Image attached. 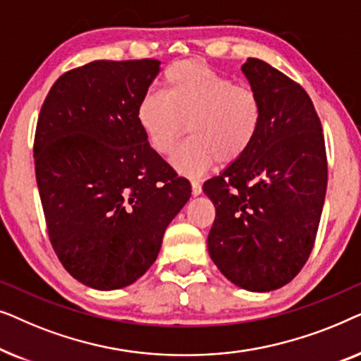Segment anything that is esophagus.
<instances>
[{"label": "esophagus", "mask_w": 361, "mask_h": 361, "mask_svg": "<svg viewBox=\"0 0 361 361\" xmlns=\"http://www.w3.org/2000/svg\"><path fill=\"white\" fill-rule=\"evenodd\" d=\"M190 185H192V195L197 197V195L202 194V185H200L199 180H192Z\"/></svg>", "instance_id": "obj_1"}]
</instances>
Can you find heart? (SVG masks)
I'll return each mask as SVG.
<instances>
[{"instance_id":"1","label":"heart","mask_w":361,"mask_h":361,"mask_svg":"<svg viewBox=\"0 0 361 361\" xmlns=\"http://www.w3.org/2000/svg\"><path fill=\"white\" fill-rule=\"evenodd\" d=\"M161 93L147 92L136 106V121L157 154L172 156L184 176H200L219 161L233 164L255 145L263 125V105L253 88L197 61L171 63L162 73Z\"/></svg>"}]
</instances>
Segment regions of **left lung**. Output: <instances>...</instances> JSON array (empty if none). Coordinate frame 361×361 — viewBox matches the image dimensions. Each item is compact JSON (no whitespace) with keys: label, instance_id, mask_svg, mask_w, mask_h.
<instances>
[{"label":"left lung","instance_id":"8db88e82","mask_svg":"<svg viewBox=\"0 0 361 361\" xmlns=\"http://www.w3.org/2000/svg\"><path fill=\"white\" fill-rule=\"evenodd\" d=\"M263 105L251 149L204 184L215 205L207 246L226 279L251 293L293 281L314 248L327 156L314 103L299 83L259 59L241 66Z\"/></svg>","mask_w":361,"mask_h":361}]
</instances>
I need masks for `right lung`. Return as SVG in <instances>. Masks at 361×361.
<instances>
[{
  "mask_svg": "<svg viewBox=\"0 0 361 361\" xmlns=\"http://www.w3.org/2000/svg\"><path fill=\"white\" fill-rule=\"evenodd\" d=\"M159 61H95L61 75L39 113L34 161L49 238L71 276L126 288L159 255L190 182L152 149L136 106Z\"/></svg>",
  "mask_w": 361,
  "mask_h": 361,
  "instance_id": "1",
  "label": "right lung"
}]
</instances>
